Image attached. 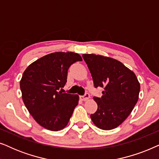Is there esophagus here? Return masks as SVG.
I'll return each instance as SVG.
<instances>
[{
	"instance_id": "34e87169",
	"label": "esophagus",
	"mask_w": 159,
	"mask_h": 159,
	"mask_svg": "<svg viewBox=\"0 0 159 159\" xmlns=\"http://www.w3.org/2000/svg\"><path fill=\"white\" fill-rule=\"evenodd\" d=\"M89 98H90V95H89V93H85L84 95L80 96V99H81L82 101H87V100H88Z\"/></svg>"
}]
</instances>
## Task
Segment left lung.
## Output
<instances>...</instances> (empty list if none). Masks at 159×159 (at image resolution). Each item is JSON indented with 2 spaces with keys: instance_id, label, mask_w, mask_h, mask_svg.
I'll return each mask as SVG.
<instances>
[{
  "instance_id": "1",
  "label": "left lung",
  "mask_w": 159,
  "mask_h": 159,
  "mask_svg": "<svg viewBox=\"0 0 159 159\" xmlns=\"http://www.w3.org/2000/svg\"><path fill=\"white\" fill-rule=\"evenodd\" d=\"M95 88H103L101 98L93 97L98 109L90 115L97 127L110 130L129 116L139 98L140 84L135 74L114 58L83 54Z\"/></svg>"
}]
</instances>
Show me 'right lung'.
Returning a JSON list of instances; mask_svg holds the SVG:
<instances>
[{"label": "right lung", "mask_w": 159, "mask_h": 159, "mask_svg": "<svg viewBox=\"0 0 159 159\" xmlns=\"http://www.w3.org/2000/svg\"><path fill=\"white\" fill-rule=\"evenodd\" d=\"M82 61L74 52H55L27 66L20 80L24 103L33 119L51 131H59L68 125L79 95L58 90L66 82L67 71L74 63Z\"/></svg>", "instance_id": "right-lung-1"}]
</instances>
